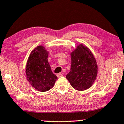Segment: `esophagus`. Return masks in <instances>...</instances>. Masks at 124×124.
Instances as JSON below:
<instances>
[{"mask_svg": "<svg viewBox=\"0 0 124 124\" xmlns=\"http://www.w3.org/2000/svg\"><path fill=\"white\" fill-rule=\"evenodd\" d=\"M57 76L58 77V78H60V77H61L63 76V74L61 73H59V74H58L57 75Z\"/></svg>", "mask_w": 124, "mask_h": 124, "instance_id": "34e87169", "label": "esophagus"}]
</instances>
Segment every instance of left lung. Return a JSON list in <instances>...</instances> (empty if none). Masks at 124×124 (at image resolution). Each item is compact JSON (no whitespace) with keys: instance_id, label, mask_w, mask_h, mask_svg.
I'll return each mask as SVG.
<instances>
[{"instance_id":"8db88e82","label":"left lung","mask_w":124,"mask_h":124,"mask_svg":"<svg viewBox=\"0 0 124 124\" xmlns=\"http://www.w3.org/2000/svg\"><path fill=\"white\" fill-rule=\"evenodd\" d=\"M70 55L71 68L66 77L76 90L82 91L90 88L98 74V65L93 54L87 46L79 43Z\"/></svg>"}]
</instances>
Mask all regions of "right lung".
I'll return each instance as SVG.
<instances>
[{
  "instance_id": "add662e5",
  "label": "right lung",
  "mask_w": 124,
  "mask_h": 124,
  "mask_svg": "<svg viewBox=\"0 0 124 124\" xmlns=\"http://www.w3.org/2000/svg\"><path fill=\"white\" fill-rule=\"evenodd\" d=\"M48 53L42 45L37 46L30 54L26 65L27 80L31 86L40 92L50 90L58 79L48 62Z\"/></svg>"
}]
</instances>
